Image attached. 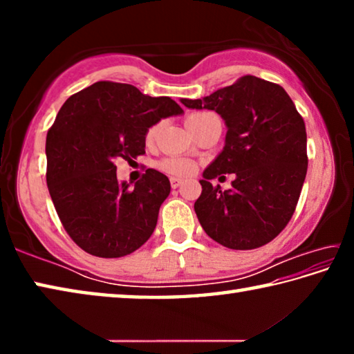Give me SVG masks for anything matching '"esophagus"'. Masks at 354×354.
Listing matches in <instances>:
<instances>
[{"instance_id": "1", "label": "esophagus", "mask_w": 354, "mask_h": 354, "mask_svg": "<svg viewBox=\"0 0 354 354\" xmlns=\"http://www.w3.org/2000/svg\"><path fill=\"white\" fill-rule=\"evenodd\" d=\"M170 184H171L173 189H178L179 185L183 184V179H179V178H170Z\"/></svg>"}]
</instances>
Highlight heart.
Returning a JSON list of instances; mask_svg holds the SVG:
<instances>
[{
  "label": "heart",
  "mask_w": 354,
  "mask_h": 354,
  "mask_svg": "<svg viewBox=\"0 0 354 354\" xmlns=\"http://www.w3.org/2000/svg\"><path fill=\"white\" fill-rule=\"evenodd\" d=\"M206 115H209L207 112L194 113V115H190L187 118L185 124L190 123V122H195V120H200V118L206 117ZM158 131H159V127H151L147 131L145 139H147L148 143L154 142L156 136H158ZM160 169H162L167 173H170V175H175V176H189L195 171V162H194V160L187 159V158H169V159H164L162 162H160Z\"/></svg>",
  "instance_id": "heart-1"
}]
</instances>
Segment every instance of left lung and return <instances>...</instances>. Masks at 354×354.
<instances>
[{"instance_id":"left-lung-1","label":"left lung","mask_w":354,"mask_h":354,"mask_svg":"<svg viewBox=\"0 0 354 354\" xmlns=\"http://www.w3.org/2000/svg\"><path fill=\"white\" fill-rule=\"evenodd\" d=\"M189 109L215 111L225 120L221 153L203 171L195 212L203 230L231 250H253L273 241L289 223L308 171L306 127L278 84L243 76L203 100L181 98ZM234 172L233 189L210 179Z\"/></svg>"}]
</instances>
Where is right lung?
I'll list each match as a JSON object with an SVG mask.
<instances>
[{
  "label": "right lung",
  "mask_w": 354,
  "mask_h": 354,
  "mask_svg": "<svg viewBox=\"0 0 354 354\" xmlns=\"http://www.w3.org/2000/svg\"><path fill=\"white\" fill-rule=\"evenodd\" d=\"M184 111L169 97L131 84L100 81L65 101L46 136V184L65 231L98 257H122L151 237L170 194L164 173L148 169L129 187L115 160L145 154V136Z\"/></svg>",
  "instance_id": "add662e5"
}]
</instances>
